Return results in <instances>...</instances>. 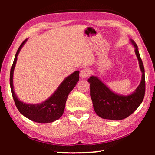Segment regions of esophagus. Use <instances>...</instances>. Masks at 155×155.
<instances>
[{"mask_svg": "<svg viewBox=\"0 0 155 155\" xmlns=\"http://www.w3.org/2000/svg\"><path fill=\"white\" fill-rule=\"evenodd\" d=\"M89 75H90V71H89V70L87 69V68H84V69L81 70L80 72V77H81V78L85 79Z\"/></svg>", "mask_w": 155, "mask_h": 155, "instance_id": "1", "label": "esophagus"}]
</instances>
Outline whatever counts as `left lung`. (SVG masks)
I'll use <instances>...</instances> for the list:
<instances>
[{
    "mask_svg": "<svg viewBox=\"0 0 155 155\" xmlns=\"http://www.w3.org/2000/svg\"><path fill=\"white\" fill-rule=\"evenodd\" d=\"M130 42L135 47V52L142 75L140 85L129 95L116 94L95 76H91L87 81L90 83V96L94 109L99 117L111 120H120L129 116L142 103L145 95V72L139 53L137 44L133 40Z\"/></svg>",
    "mask_w": 155,
    "mask_h": 155,
    "instance_id": "1",
    "label": "left lung"
}]
</instances>
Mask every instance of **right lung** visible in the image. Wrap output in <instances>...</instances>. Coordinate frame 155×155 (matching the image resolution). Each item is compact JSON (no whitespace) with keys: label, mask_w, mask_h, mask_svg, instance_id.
<instances>
[{"label":"right lung","mask_w":155,"mask_h":155,"mask_svg":"<svg viewBox=\"0 0 155 155\" xmlns=\"http://www.w3.org/2000/svg\"><path fill=\"white\" fill-rule=\"evenodd\" d=\"M27 40L28 39L23 41L18 48L10 71V87L13 98L18 111L28 119L38 123L54 122L60 118L64 114L68 96L79 81V71H75L65 78L55 91L41 103L27 104L23 103L15 94L13 85V78L15 66L17 62V57Z\"/></svg>","instance_id":"1"}]
</instances>
